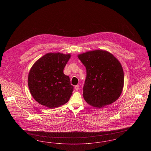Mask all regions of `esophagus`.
Returning a JSON list of instances; mask_svg holds the SVG:
<instances>
[{"instance_id": "1", "label": "esophagus", "mask_w": 151, "mask_h": 151, "mask_svg": "<svg viewBox=\"0 0 151 151\" xmlns=\"http://www.w3.org/2000/svg\"><path fill=\"white\" fill-rule=\"evenodd\" d=\"M75 89L76 90V91H78L79 89V85H76L75 86Z\"/></svg>"}]
</instances>
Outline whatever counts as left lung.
Returning a JSON list of instances; mask_svg holds the SVG:
<instances>
[{
    "mask_svg": "<svg viewBox=\"0 0 151 151\" xmlns=\"http://www.w3.org/2000/svg\"><path fill=\"white\" fill-rule=\"evenodd\" d=\"M78 57L86 68L83 97L86 102L93 107L102 108L117 100L124 85L119 61L104 50L87 51Z\"/></svg>",
    "mask_w": 151,
    "mask_h": 151,
    "instance_id": "obj_1",
    "label": "left lung"
}]
</instances>
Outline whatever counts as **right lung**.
Wrapping results in <instances>:
<instances>
[{
	"instance_id": "obj_1",
	"label": "right lung",
	"mask_w": 151,
	"mask_h": 151,
	"mask_svg": "<svg viewBox=\"0 0 151 151\" xmlns=\"http://www.w3.org/2000/svg\"><path fill=\"white\" fill-rule=\"evenodd\" d=\"M70 54L49 52L38 59L31 67L28 84L33 99L50 109L65 105L72 94L73 86L64 74Z\"/></svg>"
}]
</instances>
